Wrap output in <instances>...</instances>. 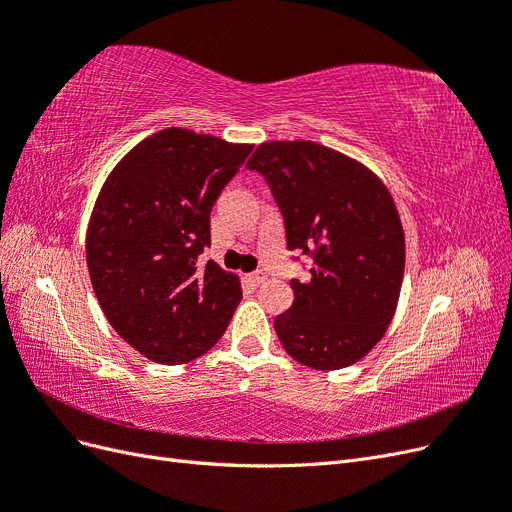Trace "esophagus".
Segmentation results:
<instances>
[{
  "mask_svg": "<svg viewBox=\"0 0 512 512\" xmlns=\"http://www.w3.org/2000/svg\"><path fill=\"white\" fill-rule=\"evenodd\" d=\"M247 282H250L252 286H262L267 282V273H262V271H256V273H252V275H247Z\"/></svg>",
  "mask_w": 512,
  "mask_h": 512,
  "instance_id": "34e87169",
  "label": "esophagus"
}]
</instances>
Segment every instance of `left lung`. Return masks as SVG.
<instances>
[{
	"mask_svg": "<svg viewBox=\"0 0 512 512\" xmlns=\"http://www.w3.org/2000/svg\"><path fill=\"white\" fill-rule=\"evenodd\" d=\"M247 168L267 179L288 250L312 254L294 303L273 320L284 350L312 369H342L384 337L406 267V237L384 181L342 151L314 141H267Z\"/></svg>",
	"mask_w": 512,
	"mask_h": 512,
	"instance_id": "left-lung-1",
	"label": "left lung"
}]
</instances>
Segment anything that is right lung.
Masks as SVG:
<instances>
[{"label":"right lung","mask_w":512,"mask_h":512,"mask_svg":"<svg viewBox=\"0 0 512 512\" xmlns=\"http://www.w3.org/2000/svg\"><path fill=\"white\" fill-rule=\"evenodd\" d=\"M254 145L166 128L132 147L106 177L85 252L91 286L117 335L147 359L183 365L224 335L243 297L209 260V215Z\"/></svg>","instance_id":"right-lung-1"}]
</instances>
